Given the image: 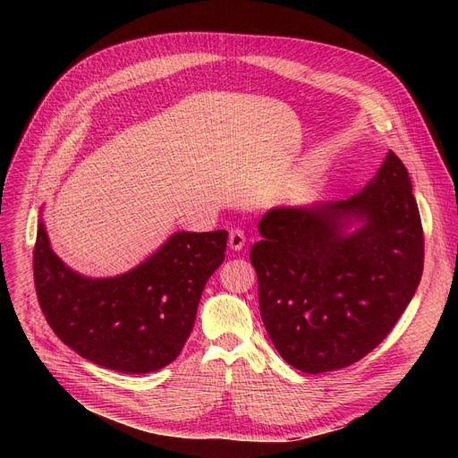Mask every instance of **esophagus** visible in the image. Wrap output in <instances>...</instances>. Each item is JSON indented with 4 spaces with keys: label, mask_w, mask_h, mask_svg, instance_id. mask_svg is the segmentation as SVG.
I'll list each match as a JSON object with an SVG mask.
<instances>
[{
    "label": "esophagus",
    "mask_w": 458,
    "mask_h": 458,
    "mask_svg": "<svg viewBox=\"0 0 458 458\" xmlns=\"http://www.w3.org/2000/svg\"><path fill=\"white\" fill-rule=\"evenodd\" d=\"M245 243H247V237H245L243 230H239V228L230 230L228 245H230V249H232V250H242V249L245 247Z\"/></svg>",
    "instance_id": "esophagus-1"
}]
</instances>
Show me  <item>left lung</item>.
<instances>
[{
	"label": "left lung",
	"instance_id": "obj_1",
	"mask_svg": "<svg viewBox=\"0 0 458 458\" xmlns=\"http://www.w3.org/2000/svg\"><path fill=\"white\" fill-rule=\"evenodd\" d=\"M352 222L360 226L347 233ZM258 230L250 261L259 314L280 356L304 373L342 369L371 352L421 280V216L392 150L351 199L275 208Z\"/></svg>",
	"mask_w": 458,
	"mask_h": 458
}]
</instances>
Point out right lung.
Segmentation results:
<instances>
[{
	"instance_id": "obj_1",
	"label": "right lung",
	"mask_w": 458,
	"mask_h": 458,
	"mask_svg": "<svg viewBox=\"0 0 458 458\" xmlns=\"http://www.w3.org/2000/svg\"><path fill=\"white\" fill-rule=\"evenodd\" d=\"M226 239V230L176 232L135 269L89 278L57 258L40 219L33 250L40 310L57 338L92 364L157 371L183 349L204 285L225 261Z\"/></svg>"
}]
</instances>
